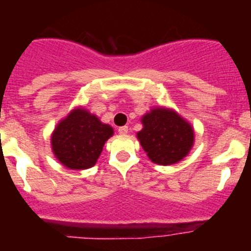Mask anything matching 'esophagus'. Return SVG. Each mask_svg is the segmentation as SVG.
Masks as SVG:
<instances>
[{
	"mask_svg": "<svg viewBox=\"0 0 251 251\" xmlns=\"http://www.w3.org/2000/svg\"><path fill=\"white\" fill-rule=\"evenodd\" d=\"M118 133H119V134H127V133H128V127H127V126L119 127L118 128Z\"/></svg>",
	"mask_w": 251,
	"mask_h": 251,
	"instance_id": "esophagus-1",
	"label": "esophagus"
}]
</instances>
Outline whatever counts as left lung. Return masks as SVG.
<instances>
[{"instance_id":"obj_1","label":"left lung","mask_w":251,"mask_h":251,"mask_svg":"<svg viewBox=\"0 0 251 251\" xmlns=\"http://www.w3.org/2000/svg\"><path fill=\"white\" fill-rule=\"evenodd\" d=\"M142 124L137 138L148 158L157 165L177 163L194 146V128L175 110L156 106L142 117Z\"/></svg>"}]
</instances>
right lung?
I'll list each match as a JSON object with an SVG mask.
<instances>
[{
    "label": "right lung",
    "instance_id": "add662e5",
    "mask_svg": "<svg viewBox=\"0 0 251 251\" xmlns=\"http://www.w3.org/2000/svg\"><path fill=\"white\" fill-rule=\"evenodd\" d=\"M113 128L84 108H76L57 123L51 147L57 161L70 170H86L97 163Z\"/></svg>",
    "mask_w": 251,
    "mask_h": 251
}]
</instances>
